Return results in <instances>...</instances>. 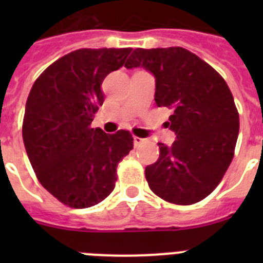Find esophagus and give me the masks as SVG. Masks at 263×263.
Segmentation results:
<instances>
[{"mask_svg":"<svg viewBox=\"0 0 263 263\" xmlns=\"http://www.w3.org/2000/svg\"><path fill=\"white\" fill-rule=\"evenodd\" d=\"M133 139H134V145L136 146H139L141 143L145 142V138H139V137H133Z\"/></svg>","mask_w":263,"mask_h":263,"instance_id":"obj_1","label":"esophagus"}]
</instances>
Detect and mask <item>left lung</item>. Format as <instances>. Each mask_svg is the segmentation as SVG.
<instances>
[{"label":"left lung","mask_w":263,"mask_h":263,"mask_svg":"<svg viewBox=\"0 0 263 263\" xmlns=\"http://www.w3.org/2000/svg\"><path fill=\"white\" fill-rule=\"evenodd\" d=\"M125 67L155 78V104L171 109V146L145 168L148 187L163 200L190 205L221 182L233 159L240 118L232 92L217 71L182 47L136 48Z\"/></svg>","instance_id":"1"}]
</instances>
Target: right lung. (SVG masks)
<instances>
[{
    "instance_id": "obj_1",
    "label": "right lung",
    "mask_w": 263,
    "mask_h": 263,
    "mask_svg": "<svg viewBox=\"0 0 263 263\" xmlns=\"http://www.w3.org/2000/svg\"><path fill=\"white\" fill-rule=\"evenodd\" d=\"M132 48H80L53 62L32 85L22 125L27 157L41 184L71 208L103 201L117 166L133 148L127 130L106 134L90 124L104 103L101 84Z\"/></svg>"
}]
</instances>
